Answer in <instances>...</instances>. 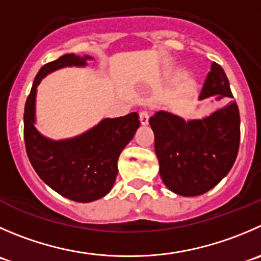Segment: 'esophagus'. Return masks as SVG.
Listing matches in <instances>:
<instances>
[{"label":"esophagus","mask_w":261,"mask_h":261,"mask_svg":"<svg viewBox=\"0 0 261 261\" xmlns=\"http://www.w3.org/2000/svg\"><path fill=\"white\" fill-rule=\"evenodd\" d=\"M139 118H140L141 125H148V122H149L148 111H141V112L139 113Z\"/></svg>","instance_id":"obj_1"}]
</instances>
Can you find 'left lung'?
Returning <instances> with one entry per match:
<instances>
[{
    "label": "left lung",
    "instance_id": "1",
    "mask_svg": "<svg viewBox=\"0 0 261 261\" xmlns=\"http://www.w3.org/2000/svg\"><path fill=\"white\" fill-rule=\"evenodd\" d=\"M217 94L218 99L233 98L226 72L213 62L200 99ZM149 123L159 173L171 191L198 196L213 189L231 171L240 146V112L234 100L203 120L186 122L159 111Z\"/></svg>",
    "mask_w": 261,
    "mask_h": 261
}]
</instances>
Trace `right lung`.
I'll use <instances>...</instances> for the list:
<instances>
[{"instance_id":"add662e5","label":"right lung","mask_w":261,"mask_h":261,"mask_svg":"<svg viewBox=\"0 0 261 261\" xmlns=\"http://www.w3.org/2000/svg\"><path fill=\"white\" fill-rule=\"evenodd\" d=\"M88 58L70 53L45 63L35 76L24 110L25 149L33 168L50 189L77 203L94 201L111 191L118 172V156L140 126L139 115L133 112L106 118L88 133L69 140L53 141L38 133L34 107L40 80L61 67L84 66Z\"/></svg>"}]
</instances>
